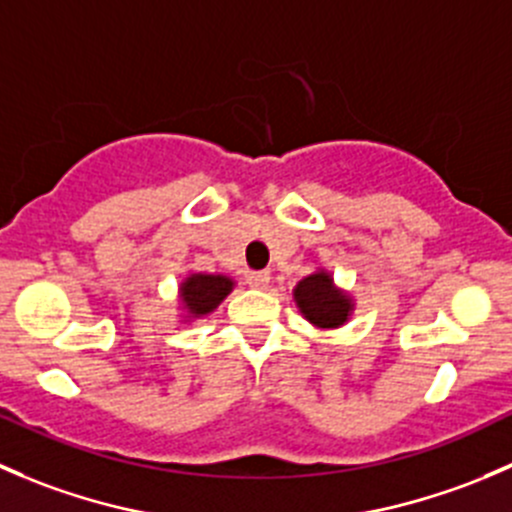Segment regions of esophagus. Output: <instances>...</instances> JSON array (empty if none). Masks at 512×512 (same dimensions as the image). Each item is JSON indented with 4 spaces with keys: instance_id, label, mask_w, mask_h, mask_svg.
<instances>
[{
    "instance_id": "obj_1",
    "label": "esophagus",
    "mask_w": 512,
    "mask_h": 512,
    "mask_svg": "<svg viewBox=\"0 0 512 512\" xmlns=\"http://www.w3.org/2000/svg\"><path fill=\"white\" fill-rule=\"evenodd\" d=\"M245 280H247V285H250V287H255V289H265L267 285H270V272H267V270L247 272Z\"/></svg>"
}]
</instances>
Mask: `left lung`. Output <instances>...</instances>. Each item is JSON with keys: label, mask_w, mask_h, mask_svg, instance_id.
Masks as SVG:
<instances>
[{"label": "left lung", "mask_w": 512, "mask_h": 512, "mask_svg": "<svg viewBox=\"0 0 512 512\" xmlns=\"http://www.w3.org/2000/svg\"><path fill=\"white\" fill-rule=\"evenodd\" d=\"M294 299L304 317L322 329H334L347 322L349 307H352L349 299L339 289H334L332 277L324 272L304 277L294 289Z\"/></svg>", "instance_id": "left-lung-1"}]
</instances>
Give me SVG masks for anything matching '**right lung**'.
Segmentation results:
<instances>
[{
    "label": "right lung",
    "instance_id": "add662e5",
    "mask_svg": "<svg viewBox=\"0 0 512 512\" xmlns=\"http://www.w3.org/2000/svg\"><path fill=\"white\" fill-rule=\"evenodd\" d=\"M230 289L232 282L223 275H193L183 282L180 297H183L190 314L200 317V314L213 312L227 294H230Z\"/></svg>",
    "mask_w": 512,
    "mask_h": 512
}]
</instances>
